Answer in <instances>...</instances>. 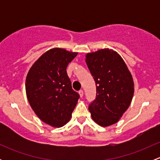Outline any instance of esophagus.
Here are the masks:
<instances>
[{"label": "esophagus", "mask_w": 160, "mask_h": 160, "mask_svg": "<svg viewBox=\"0 0 160 160\" xmlns=\"http://www.w3.org/2000/svg\"><path fill=\"white\" fill-rule=\"evenodd\" d=\"M79 94H80V98H82V97L83 96V90H79Z\"/></svg>", "instance_id": "34e87169"}]
</instances>
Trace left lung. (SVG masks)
Masks as SVG:
<instances>
[{
	"mask_svg": "<svg viewBox=\"0 0 160 160\" xmlns=\"http://www.w3.org/2000/svg\"><path fill=\"white\" fill-rule=\"evenodd\" d=\"M86 62L96 83V98L89 104L93 120L102 127L118 122L134 93L132 74L120 55L109 49L87 54Z\"/></svg>",
	"mask_w": 160,
	"mask_h": 160,
	"instance_id": "1",
	"label": "left lung"
}]
</instances>
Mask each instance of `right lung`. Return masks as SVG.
Returning a JSON list of instances; mask_svg holds the SVG:
<instances>
[{
	"label": "right lung",
	"instance_id": "right-lung-1",
	"mask_svg": "<svg viewBox=\"0 0 160 160\" xmlns=\"http://www.w3.org/2000/svg\"><path fill=\"white\" fill-rule=\"evenodd\" d=\"M63 49L45 52L32 65L25 90L32 110L42 122L62 127L70 121L80 95L72 89L67 67L77 56Z\"/></svg>",
	"mask_w": 160,
	"mask_h": 160
}]
</instances>
